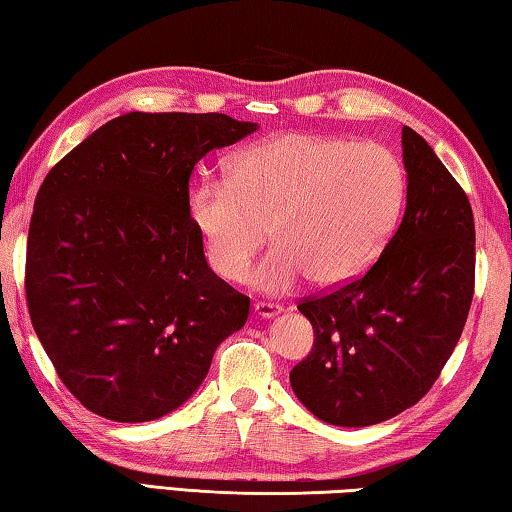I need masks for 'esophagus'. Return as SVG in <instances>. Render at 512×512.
<instances>
[{
    "label": "esophagus",
    "mask_w": 512,
    "mask_h": 512,
    "mask_svg": "<svg viewBox=\"0 0 512 512\" xmlns=\"http://www.w3.org/2000/svg\"><path fill=\"white\" fill-rule=\"evenodd\" d=\"M254 312H256L258 317H263V319H272V317H276V315H281L283 308L279 306V303L258 301V303H254Z\"/></svg>",
    "instance_id": "esophagus-1"
}]
</instances>
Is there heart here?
Instances as JSON below:
<instances>
[{
    "label": "heart",
    "instance_id": "obj_1",
    "mask_svg": "<svg viewBox=\"0 0 512 512\" xmlns=\"http://www.w3.org/2000/svg\"><path fill=\"white\" fill-rule=\"evenodd\" d=\"M405 191L402 161L384 143L285 132L236 152L227 177L197 179L186 209L227 281L247 274L270 224L276 245L254 283L283 294L310 276L324 288L360 276L396 229Z\"/></svg>",
    "mask_w": 512,
    "mask_h": 512
}]
</instances>
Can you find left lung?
<instances>
[{
    "label": "left lung",
    "instance_id": "1",
    "mask_svg": "<svg viewBox=\"0 0 512 512\" xmlns=\"http://www.w3.org/2000/svg\"><path fill=\"white\" fill-rule=\"evenodd\" d=\"M407 206L369 270L299 303L315 328L290 384L306 409L337 427L389 420L432 389L463 333L474 294L468 195L411 128H402Z\"/></svg>",
    "mask_w": 512,
    "mask_h": 512
}]
</instances>
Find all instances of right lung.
Instances as JSON below:
<instances>
[{
  "label": "right lung",
  "instance_id": "obj_1",
  "mask_svg": "<svg viewBox=\"0 0 512 512\" xmlns=\"http://www.w3.org/2000/svg\"><path fill=\"white\" fill-rule=\"evenodd\" d=\"M258 125L227 114L128 112L49 170L26 242L31 324L94 414L146 423L193 396L249 297L204 258L188 220L197 161Z\"/></svg>",
  "mask_w": 512,
  "mask_h": 512
}]
</instances>
